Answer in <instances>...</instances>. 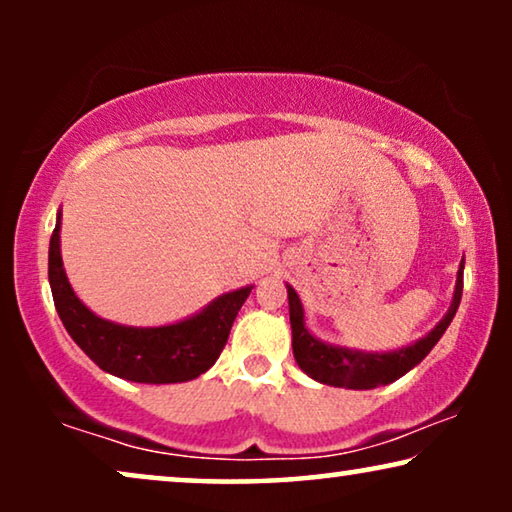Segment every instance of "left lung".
Segmentation results:
<instances>
[{"label": "left lung", "instance_id": "obj_1", "mask_svg": "<svg viewBox=\"0 0 512 512\" xmlns=\"http://www.w3.org/2000/svg\"><path fill=\"white\" fill-rule=\"evenodd\" d=\"M289 291V317H291V333H293V356L303 373L321 384L345 389H375L382 384L396 382L417 363H422L426 354L431 352L433 345L443 338V333L450 326V321L457 314L461 303V291H464V261L457 272V286H454V298L450 310L438 326L429 335L417 340L415 345H408L396 352H359V349L335 347L328 342H321L305 328V314L300 305L298 293L286 286Z\"/></svg>", "mask_w": 512, "mask_h": 512}]
</instances>
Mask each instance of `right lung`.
Segmentation results:
<instances>
[{"mask_svg":"<svg viewBox=\"0 0 512 512\" xmlns=\"http://www.w3.org/2000/svg\"><path fill=\"white\" fill-rule=\"evenodd\" d=\"M48 282L55 310L72 340L104 373L130 382L174 384L207 373L226 347L230 326L254 286L223 293L191 319L170 326H121L90 312L62 268L60 214L48 247Z\"/></svg>","mask_w":512,"mask_h":512,"instance_id":"add662e5","label":"right lung"}]
</instances>
